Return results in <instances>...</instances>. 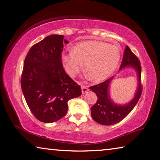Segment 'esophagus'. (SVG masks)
<instances>
[{
    "label": "esophagus",
    "instance_id": "34e87169",
    "mask_svg": "<svg viewBox=\"0 0 160 160\" xmlns=\"http://www.w3.org/2000/svg\"><path fill=\"white\" fill-rule=\"evenodd\" d=\"M81 88H82V93H85L87 91H88V87H87V86L86 85H82V87H81Z\"/></svg>",
    "mask_w": 160,
    "mask_h": 160
}]
</instances>
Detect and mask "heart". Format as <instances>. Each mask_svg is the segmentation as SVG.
Returning <instances> with one entry per match:
<instances>
[{
    "instance_id": "1",
    "label": "heart",
    "mask_w": 160,
    "mask_h": 160,
    "mask_svg": "<svg viewBox=\"0 0 160 160\" xmlns=\"http://www.w3.org/2000/svg\"><path fill=\"white\" fill-rule=\"evenodd\" d=\"M120 49L115 45L102 42L87 41L78 43L69 52L62 56L65 71L73 77L84 69L93 82H101L114 73L119 63Z\"/></svg>"
}]
</instances>
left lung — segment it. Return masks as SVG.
<instances>
[{"label": "left lung", "instance_id": "left-lung-1", "mask_svg": "<svg viewBox=\"0 0 160 160\" xmlns=\"http://www.w3.org/2000/svg\"><path fill=\"white\" fill-rule=\"evenodd\" d=\"M127 67H132L136 71L138 80V87L134 98L127 104H116L112 101L109 96V89L114 76L109 78L105 82L89 87V89H92L98 97L96 104L91 108L93 119L98 123L105 126H110L118 123L130 113L139 101L142 92L141 85L142 67L139 59L131 51L128 46H126V49L124 51L123 60L119 70L121 71Z\"/></svg>", "mask_w": 160, "mask_h": 160}]
</instances>
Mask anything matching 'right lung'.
<instances>
[{"mask_svg": "<svg viewBox=\"0 0 160 160\" xmlns=\"http://www.w3.org/2000/svg\"><path fill=\"white\" fill-rule=\"evenodd\" d=\"M63 35L51 34L33 45L25 59L22 92L30 111L39 121L53 123L68 110V101L82 94L80 86L66 73L62 64Z\"/></svg>", "mask_w": 160, "mask_h": 160, "instance_id": "obj_1", "label": "right lung"}]
</instances>
